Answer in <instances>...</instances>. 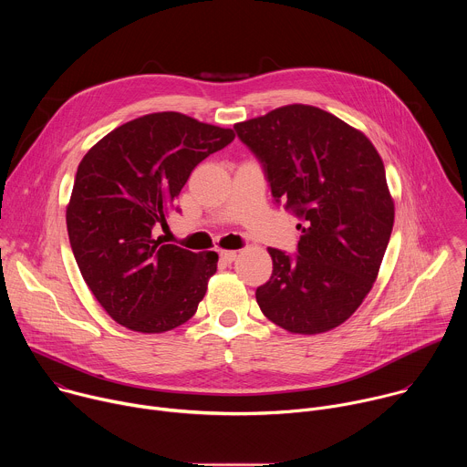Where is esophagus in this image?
Here are the masks:
<instances>
[{"instance_id":"esophagus-1","label":"esophagus","mask_w":467,"mask_h":467,"mask_svg":"<svg viewBox=\"0 0 467 467\" xmlns=\"http://www.w3.org/2000/svg\"><path fill=\"white\" fill-rule=\"evenodd\" d=\"M236 256H238V253H236V251H220V260H222V262H225V264L234 262V260H236Z\"/></svg>"}]
</instances>
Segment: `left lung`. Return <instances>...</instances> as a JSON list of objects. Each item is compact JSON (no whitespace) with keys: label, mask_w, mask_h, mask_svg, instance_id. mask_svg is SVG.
<instances>
[{"label":"left lung","mask_w":467,"mask_h":467,"mask_svg":"<svg viewBox=\"0 0 467 467\" xmlns=\"http://www.w3.org/2000/svg\"><path fill=\"white\" fill-rule=\"evenodd\" d=\"M262 162L277 203L301 223L297 254L268 247L262 314L296 335L342 325L369 294L393 227L380 155L358 129L312 105H286L234 125Z\"/></svg>","instance_id":"left-lung-1"}]
</instances>
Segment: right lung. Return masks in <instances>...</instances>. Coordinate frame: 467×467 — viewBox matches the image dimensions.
<instances>
[{
	"label": "right lung",
	"mask_w": 467,
	"mask_h": 467,
	"mask_svg": "<svg viewBox=\"0 0 467 467\" xmlns=\"http://www.w3.org/2000/svg\"><path fill=\"white\" fill-rule=\"evenodd\" d=\"M233 140V129L155 112L116 127L79 162L66 227L87 286L116 323L155 335L195 314L218 253L162 244L153 229L192 170Z\"/></svg>",
	"instance_id": "right-lung-1"
}]
</instances>
